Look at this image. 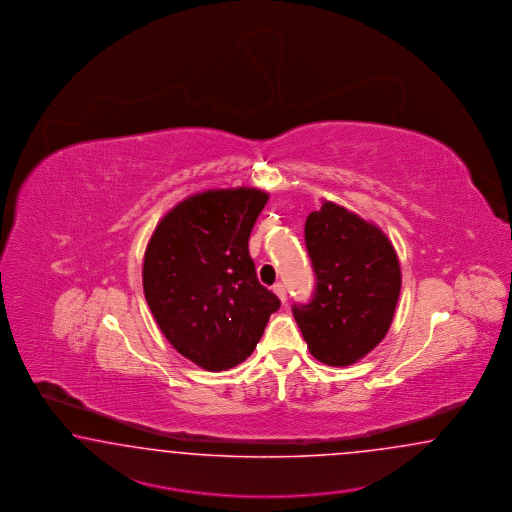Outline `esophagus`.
<instances>
[{
    "instance_id": "34e87169",
    "label": "esophagus",
    "mask_w": 512,
    "mask_h": 512,
    "mask_svg": "<svg viewBox=\"0 0 512 512\" xmlns=\"http://www.w3.org/2000/svg\"><path fill=\"white\" fill-rule=\"evenodd\" d=\"M272 289L276 292L277 298L285 304V302H287V289H285V285H283V283H276Z\"/></svg>"
}]
</instances>
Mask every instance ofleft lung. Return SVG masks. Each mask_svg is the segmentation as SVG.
Returning <instances> with one entry per match:
<instances>
[{
  "label": "left lung",
  "instance_id": "obj_1",
  "mask_svg": "<svg viewBox=\"0 0 512 512\" xmlns=\"http://www.w3.org/2000/svg\"><path fill=\"white\" fill-rule=\"evenodd\" d=\"M305 246L317 277L309 304L292 313L309 352L332 367L367 356L393 322L401 264L382 229L324 201L305 220Z\"/></svg>",
  "mask_w": 512,
  "mask_h": 512
}]
</instances>
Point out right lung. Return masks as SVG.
<instances>
[{"label": "right lung", "instance_id": "add662e5", "mask_svg": "<svg viewBox=\"0 0 512 512\" xmlns=\"http://www.w3.org/2000/svg\"><path fill=\"white\" fill-rule=\"evenodd\" d=\"M266 201L257 188L190 195L160 220L145 249L152 317L179 354L212 373L246 360L281 305L249 257Z\"/></svg>", "mask_w": 512, "mask_h": 512}]
</instances>
